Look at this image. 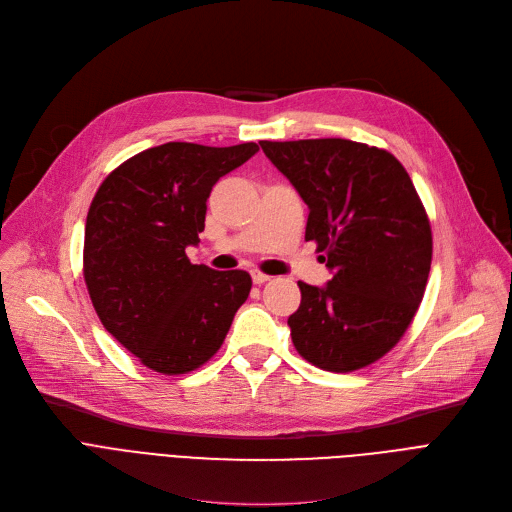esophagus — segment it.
<instances>
[{
  "mask_svg": "<svg viewBox=\"0 0 512 512\" xmlns=\"http://www.w3.org/2000/svg\"><path fill=\"white\" fill-rule=\"evenodd\" d=\"M251 278H253V282H255V284H265L267 280H270V276H267V274H261V272H253V274H251Z\"/></svg>",
  "mask_w": 512,
  "mask_h": 512,
  "instance_id": "obj_1",
  "label": "esophagus"
}]
</instances>
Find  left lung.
Instances as JSON below:
<instances>
[{
	"label": "left lung",
	"instance_id": "8db88e82",
	"mask_svg": "<svg viewBox=\"0 0 512 512\" xmlns=\"http://www.w3.org/2000/svg\"><path fill=\"white\" fill-rule=\"evenodd\" d=\"M259 145L307 203L305 238L332 272L326 286L299 282L294 348L338 373L378 361L407 332L432 265V228L407 170L346 139Z\"/></svg>",
	"mask_w": 512,
	"mask_h": 512
}]
</instances>
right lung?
<instances>
[{
    "label": "right lung",
    "mask_w": 512,
    "mask_h": 512,
    "mask_svg": "<svg viewBox=\"0 0 512 512\" xmlns=\"http://www.w3.org/2000/svg\"><path fill=\"white\" fill-rule=\"evenodd\" d=\"M259 147L166 143L103 180L85 226V282L103 328L153 371L178 375L209 361L251 276L193 265L213 184Z\"/></svg>",
    "instance_id": "right-lung-1"
}]
</instances>
